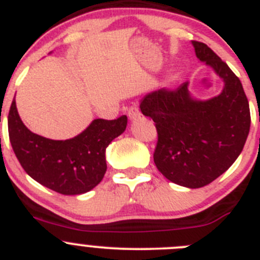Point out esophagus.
<instances>
[{
    "label": "esophagus",
    "mask_w": 260,
    "mask_h": 260,
    "mask_svg": "<svg viewBox=\"0 0 260 260\" xmlns=\"http://www.w3.org/2000/svg\"><path fill=\"white\" fill-rule=\"evenodd\" d=\"M127 114H128V118H129L131 120H136V119H139L140 116H141V111H140L139 107H136V106L129 107Z\"/></svg>",
    "instance_id": "esophagus-1"
}]
</instances>
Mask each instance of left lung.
<instances>
[{
  "mask_svg": "<svg viewBox=\"0 0 260 260\" xmlns=\"http://www.w3.org/2000/svg\"><path fill=\"white\" fill-rule=\"evenodd\" d=\"M196 54L224 80V89L209 101H197L188 83L177 89L145 95L140 109L155 123L154 163L170 181L202 188L224 174L241 154L250 131L249 101L240 79L228 64L200 41Z\"/></svg>",
  "mask_w": 260,
  "mask_h": 260,
  "instance_id": "1",
  "label": "left lung"
}]
</instances>
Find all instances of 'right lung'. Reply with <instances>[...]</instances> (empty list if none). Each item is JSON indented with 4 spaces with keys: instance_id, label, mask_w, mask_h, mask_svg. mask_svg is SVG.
I'll use <instances>...</instances> for the list:
<instances>
[{
    "instance_id": "obj_1",
    "label": "right lung",
    "mask_w": 260,
    "mask_h": 260,
    "mask_svg": "<svg viewBox=\"0 0 260 260\" xmlns=\"http://www.w3.org/2000/svg\"><path fill=\"white\" fill-rule=\"evenodd\" d=\"M9 139L23 170L41 185L64 196L92 190L106 172V147L127 127V116L95 119L71 140L55 141L31 132L20 119L15 100L8 116Z\"/></svg>"
}]
</instances>
